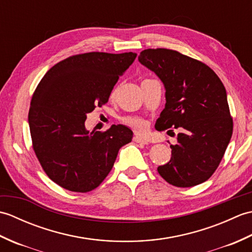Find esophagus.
<instances>
[{
  "label": "esophagus",
  "mask_w": 252,
  "mask_h": 252,
  "mask_svg": "<svg viewBox=\"0 0 252 252\" xmlns=\"http://www.w3.org/2000/svg\"><path fill=\"white\" fill-rule=\"evenodd\" d=\"M133 141L136 142V143H141V144H148L147 140H145V138H143V137L138 136V135H135L134 137H133Z\"/></svg>",
  "instance_id": "1"
}]
</instances>
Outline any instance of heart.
I'll return each instance as SVG.
<instances>
[{"label": "heart", "mask_w": 252, "mask_h": 252, "mask_svg": "<svg viewBox=\"0 0 252 252\" xmlns=\"http://www.w3.org/2000/svg\"><path fill=\"white\" fill-rule=\"evenodd\" d=\"M122 122L138 133H144L148 129V122L138 117L126 116L125 118H122Z\"/></svg>", "instance_id": "obj_1"}]
</instances>
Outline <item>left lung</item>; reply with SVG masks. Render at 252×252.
I'll use <instances>...</instances> for the list:
<instances>
[{
    "instance_id": "1",
    "label": "left lung",
    "mask_w": 252,
    "mask_h": 252,
    "mask_svg": "<svg viewBox=\"0 0 252 252\" xmlns=\"http://www.w3.org/2000/svg\"><path fill=\"white\" fill-rule=\"evenodd\" d=\"M138 61L161 80L165 107L156 129L182 132L172 155L158 172L169 184L191 187L215 173L233 134L226 91L217 73L206 63L168 49L141 52Z\"/></svg>"
}]
</instances>
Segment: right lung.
<instances>
[{"label": "right lung", "mask_w": 252, "mask_h": 252, "mask_svg": "<svg viewBox=\"0 0 252 252\" xmlns=\"http://www.w3.org/2000/svg\"><path fill=\"white\" fill-rule=\"evenodd\" d=\"M135 57L132 52L73 55L53 66L37 84L28 115L32 147L46 175L63 189H95L114 167L119 149L132 141L126 126L90 133L84 122L89 112L108 101Z\"/></svg>", "instance_id": "add662e5"}]
</instances>
